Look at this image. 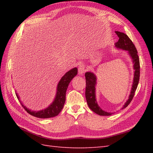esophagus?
<instances>
[{
  "mask_svg": "<svg viewBox=\"0 0 153 153\" xmlns=\"http://www.w3.org/2000/svg\"><path fill=\"white\" fill-rule=\"evenodd\" d=\"M85 66L84 64H79L78 67V72L79 74H83L85 72Z\"/></svg>",
  "mask_w": 153,
  "mask_h": 153,
  "instance_id": "1",
  "label": "esophagus"
}]
</instances>
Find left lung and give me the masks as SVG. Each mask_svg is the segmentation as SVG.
Masks as SVG:
<instances>
[{
    "mask_svg": "<svg viewBox=\"0 0 153 153\" xmlns=\"http://www.w3.org/2000/svg\"><path fill=\"white\" fill-rule=\"evenodd\" d=\"M116 35L119 37L118 41L115 43V47L116 48H121L122 50L128 51V53L132 58L133 63H134V83L132 85V88L131 90L130 95L129 99L127 100L125 105L122 107V109L126 108L131 102L133 98H134L135 92L139 83V77H140V64H139V58L137 54V51L133 43L131 40L128 37L126 34L122 33L120 31H115ZM86 79V88H85V97L87 100V105H88L90 109L92 111L97 114L100 116H110L112 114L111 112H107L104 111L99 106L97 102L95 97V85L97 83V77L95 75L91 72H86L85 74Z\"/></svg>",
    "mask_w": 153,
    "mask_h": 153,
    "instance_id": "8db88e82",
    "label": "left lung"
}]
</instances>
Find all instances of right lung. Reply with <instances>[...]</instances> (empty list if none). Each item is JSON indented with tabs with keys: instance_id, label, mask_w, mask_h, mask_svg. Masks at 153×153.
<instances>
[{
	"instance_id": "obj_1",
	"label": "right lung",
	"mask_w": 153,
	"mask_h": 153,
	"mask_svg": "<svg viewBox=\"0 0 153 153\" xmlns=\"http://www.w3.org/2000/svg\"><path fill=\"white\" fill-rule=\"evenodd\" d=\"M77 74V68H74L73 69L68 71V72L62 77L57 86V92L56 97L53 103L50 106H48L47 108L40 110V111H31V110L27 109L24 105H22L27 112H28L31 116L37 117L39 118H52L57 116L59 114L62 109L63 108L64 105L66 100V93L68 87V85L70 83L71 80L76 76ZM16 97L19 100V97L17 93H16Z\"/></svg>"
}]
</instances>
